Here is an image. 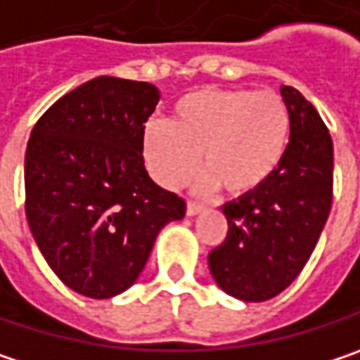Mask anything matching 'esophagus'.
<instances>
[{
    "label": "esophagus",
    "mask_w": 360,
    "mask_h": 360,
    "mask_svg": "<svg viewBox=\"0 0 360 360\" xmlns=\"http://www.w3.org/2000/svg\"><path fill=\"white\" fill-rule=\"evenodd\" d=\"M200 211H202V207H200V205H196V202H191V200L186 202V215H188V217H194V215H198Z\"/></svg>",
    "instance_id": "34e87169"
}]
</instances>
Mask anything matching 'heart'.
<instances>
[{
    "mask_svg": "<svg viewBox=\"0 0 360 360\" xmlns=\"http://www.w3.org/2000/svg\"><path fill=\"white\" fill-rule=\"evenodd\" d=\"M289 137L291 116L278 94L209 88L182 96L172 122L147 124L143 155L166 188L191 180L202 155L207 176L200 188L242 198L269 184L285 160Z\"/></svg>",
    "mask_w": 360,
    "mask_h": 360,
    "instance_id": "b5f03b06",
    "label": "heart"
}]
</instances>
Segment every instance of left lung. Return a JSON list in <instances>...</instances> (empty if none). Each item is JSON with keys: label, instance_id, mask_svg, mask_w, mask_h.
<instances>
[{"label": "left lung", "instance_id": "8db88e82", "mask_svg": "<svg viewBox=\"0 0 360 360\" xmlns=\"http://www.w3.org/2000/svg\"><path fill=\"white\" fill-rule=\"evenodd\" d=\"M281 96L291 116L285 160L258 193L223 205L227 238L209 254L215 283L245 303L269 301L295 281L332 207L330 133L301 91L283 86Z\"/></svg>", "mask_w": 360, "mask_h": 360}]
</instances>
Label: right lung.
<instances>
[{"instance_id": "add662e5", "label": "right lung", "mask_w": 360, "mask_h": 360, "mask_svg": "<svg viewBox=\"0 0 360 360\" xmlns=\"http://www.w3.org/2000/svg\"><path fill=\"white\" fill-rule=\"evenodd\" d=\"M160 102L147 82L102 75L59 98L30 133L26 219L46 264L75 293L110 299L141 274L158 233L186 213L143 160Z\"/></svg>"}]
</instances>
